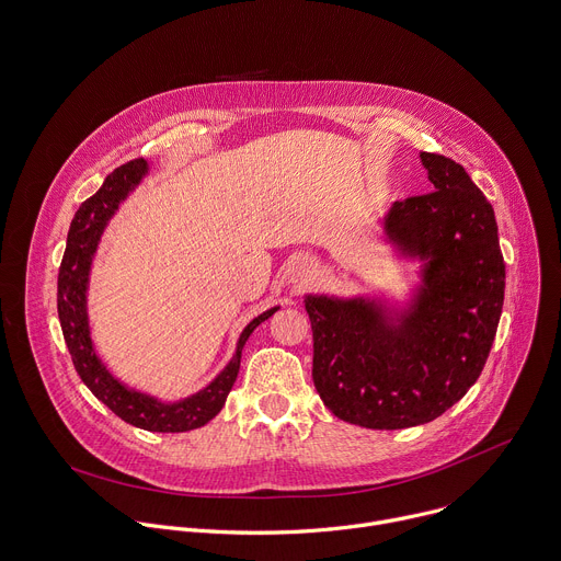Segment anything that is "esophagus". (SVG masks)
I'll list each match as a JSON object with an SVG mask.
<instances>
[{"instance_id":"obj_1","label":"esophagus","mask_w":561,"mask_h":561,"mask_svg":"<svg viewBox=\"0 0 561 561\" xmlns=\"http://www.w3.org/2000/svg\"><path fill=\"white\" fill-rule=\"evenodd\" d=\"M310 277H312V271L308 268V266H295V271H293V275H290V279L295 282V284H308L310 282Z\"/></svg>"}]
</instances>
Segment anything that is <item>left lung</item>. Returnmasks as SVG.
Returning <instances> with one entry per match:
<instances>
[{"label": "left lung", "instance_id": "1", "mask_svg": "<svg viewBox=\"0 0 561 561\" xmlns=\"http://www.w3.org/2000/svg\"><path fill=\"white\" fill-rule=\"evenodd\" d=\"M433 193L394 202L381 219L397 253L422 262L404 308L375 297L306 295L312 381L327 409L364 428L433 422L489 359L506 286L491 202L463 167L422 152Z\"/></svg>", "mask_w": 561, "mask_h": 561}]
</instances>
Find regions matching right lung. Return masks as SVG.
Masks as SVG:
<instances>
[{
	"label": "right lung",
	"mask_w": 561,
	"mask_h": 561,
	"mask_svg": "<svg viewBox=\"0 0 561 561\" xmlns=\"http://www.w3.org/2000/svg\"><path fill=\"white\" fill-rule=\"evenodd\" d=\"M146 175V159H133V162L115 169L104 180L102 188L77 208L70 221L66 251L59 266L57 312L75 370L102 404H106L126 424H133L137 428L150 433H186L208 424L224 409L226 397L237 379L247 340L279 306L257 314L242 331L232 359L208 386L184 399H178V402H162V399L148 392L122 383L100 359L91 337L89 279L98 247L111 217L119 210V204L141 184Z\"/></svg>",
	"instance_id": "1"
}]
</instances>
